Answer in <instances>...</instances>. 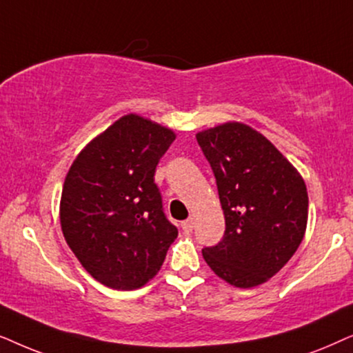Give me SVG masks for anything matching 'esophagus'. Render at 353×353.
<instances>
[{
    "label": "esophagus",
    "instance_id": "34e87169",
    "mask_svg": "<svg viewBox=\"0 0 353 353\" xmlns=\"http://www.w3.org/2000/svg\"><path fill=\"white\" fill-rule=\"evenodd\" d=\"M181 228H182V231H184L185 234L192 232V229H194V219L189 218V219L182 221V223H181Z\"/></svg>",
    "mask_w": 353,
    "mask_h": 353
}]
</instances>
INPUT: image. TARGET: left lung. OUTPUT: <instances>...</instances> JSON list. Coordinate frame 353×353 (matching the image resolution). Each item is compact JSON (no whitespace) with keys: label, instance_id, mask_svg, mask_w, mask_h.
Returning <instances> with one entry per match:
<instances>
[{"label":"left lung","instance_id":"left-lung-1","mask_svg":"<svg viewBox=\"0 0 353 353\" xmlns=\"http://www.w3.org/2000/svg\"><path fill=\"white\" fill-rule=\"evenodd\" d=\"M213 168L225 219L223 241L201 250L234 288L265 284L305 237L308 194L297 168L248 124L228 121L196 132Z\"/></svg>","mask_w":353,"mask_h":353}]
</instances>
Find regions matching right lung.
Instances as JSON below:
<instances>
[{"instance_id": "1", "label": "right lung", "mask_w": 353, "mask_h": 353, "mask_svg": "<svg viewBox=\"0 0 353 353\" xmlns=\"http://www.w3.org/2000/svg\"><path fill=\"white\" fill-rule=\"evenodd\" d=\"M176 132L148 117H119L77 154L59 201L63 236L106 288L135 290L161 270L177 229L163 213L154 169Z\"/></svg>"}]
</instances>
